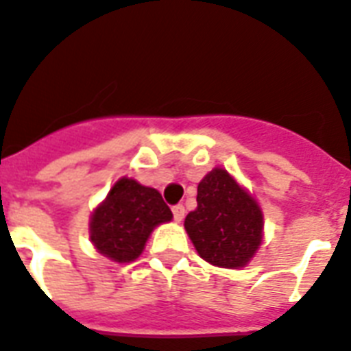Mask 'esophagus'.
Returning <instances> with one entry per match:
<instances>
[{"instance_id": "1", "label": "esophagus", "mask_w": 351, "mask_h": 351, "mask_svg": "<svg viewBox=\"0 0 351 351\" xmlns=\"http://www.w3.org/2000/svg\"><path fill=\"white\" fill-rule=\"evenodd\" d=\"M173 216H175V220L176 221H182L184 220V216H185V207L184 205H175V207H173Z\"/></svg>"}]
</instances>
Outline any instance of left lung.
I'll return each mask as SVG.
<instances>
[{"label": "left lung", "mask_w": 351, "mask_h": 351, "mask_svg": "<svg viewBox=\"0 0 351 351\" xmlns=\"http://www.w3.org/2000/svg\"><path fill=\"white\" fill-rule=\"evenodd\" d=\"M196 202L184 225L200 258L221 269L245 267L263 240L258 202L221 167L204 176Z\"/></svg>", "instance_id": "1"}]
</instances>
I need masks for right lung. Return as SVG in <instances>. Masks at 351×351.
<instances>
[{"mask_svg": "<svg viewBox=\"0 0 351 351\" xmlns=\"http://www.w3.org/2000/svg\"><path fill=\"white\" fill-rule=\"evenodd\" d=\"M173 213L153 187L122 176L90 218V240L102 256L130 263L142 254L156 225L171 221Z\"/></svg>", "mask_w": 351, "mask_h": 351, "instance_id": "add662e5", "label": "right lung"}]
</instances>
